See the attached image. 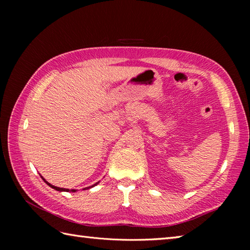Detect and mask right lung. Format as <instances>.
Returning a JSON list of instances; mask_svg holds the SVG:
<instances>
[{
  "label": "right lung",
  "mask_w": 250,
  "mask_h": 250,
  "mask_svg": "<svg viewBox=\"0 0 250 250\" xmlns=\"http://www.w3.org/2000/svg\"><path fill=\"white\" fill-rule=\"evenodd\" d=\"M42 178H43V176H41ZM43 180H44V182L47 184V185H48L49 186V187H51V188H54L55 190H57V191H66V192H68V191H72V192H75V189H64V188H60V187H56V186H52L51 184H49L48 182H46V180L43 178ZM97 184H99V183H97ZM97 184H94L93 186H91V187H87V189H89V188H92V187H94V186H97ZM84 189H86V188H84Z\"/></svg>",
  "instance_id": "obj_1"
}]
</instances>
